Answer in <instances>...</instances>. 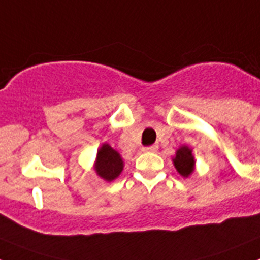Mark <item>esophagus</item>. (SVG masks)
Returning <instances> with one entry per match:
<instances>
[{
    "label": "esophagus",
    "instance_id": "34e87169",
    "mask_svg": "<svg viewBox=\"0 0 260 260\" xmlns=\"http://www.w3.org/2000/svg\"><path fill=\"white\" fill-rule=\"evenodd\" d=\"M157 150H158L157 144H153V146H150V147H144L143 148L144 152H156Z\"/></svg>",
    "mask_w": 260,
    "mask_h": 260
}]
</instances>
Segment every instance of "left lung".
Segmentation results:
<instances>
[{"label": "left lung", "instance_id": "obj_1", "mask_svg": "<svg viewBox=\"0 0 260 260\" xmlns=\"http://www.w3.org/2000/svg\"><path fill=\"white\" fill-rule=\"evenodd\" d=\"M173 164L177 172L182 177H189L194 172L195 158L192 151L187 146H182L177 150L176 156L173 157Z\"/></svg>", "mask_w": 260, "mask_h": 260}]
</instances>
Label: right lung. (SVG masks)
Listing matches in <instances>:
<instances>
[{"instance_id":"obj_1","label":"right lung","mask_w":260,"mask_h":260,"mask_svg":"<svg viewBox=\"0 0 260 260\" xmlns=\"http://www.w3.org/2000/svg\"><path fill=\"white\" fill-rule=\"evenodd\" d=\"M123 169V160L116 150H113L109 144L104 143L98 151L95 162V171L98 176L103 180L110 181L116 180Z\"/></svg>"}]
</instances>
